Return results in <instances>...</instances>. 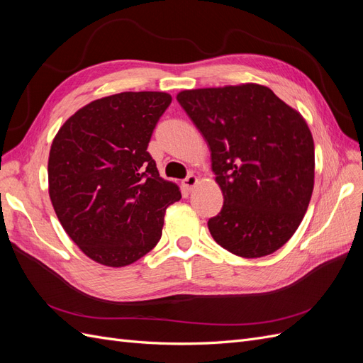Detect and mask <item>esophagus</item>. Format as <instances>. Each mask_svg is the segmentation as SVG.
<instances>
[{
  "label": "esophagus",
  "instance_id": "1",
  "mask_svg": "<svg viewBox=\"0 0 363 363\" xmlns=\"http://www.w3.org/2000/svg\"><path fill=\"white\" fill-rule=\"evenodd\" d=\"M196 183H199V177H196V175H194V174H189L188 177H186V179L182 182L183 188H184L186 191H192V189L195 188Z\"/></svg>",
  "mask_w": 363,
  "mask_h": 363
}]
</instances>
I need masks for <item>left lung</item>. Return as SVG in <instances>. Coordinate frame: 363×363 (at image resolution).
<instances>
[{
  "mask_svg": "<svg viewBox=\"0 0 363 363\" xmlns=\"http://www.w3.org/2000/svg\"><path fill=\"white\" fill-rule=\"evenodd\" d=\"M177 101L211 148L224 195L208 232L236 256L272 255L301 224L313 192L315 147L304 118L256 83L182 91Z\"/></svg>",
  "mask_w": 363,
  "mask_h": 363,
  "instance_id": "left-lung-1",
  "label": "left lung"
}]
</instances>
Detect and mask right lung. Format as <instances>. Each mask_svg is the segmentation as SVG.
I'll return each mask as SVG.
<instances>
[{
    "label": "right lung",
    "instance_id": "obj_1",
    "mask_svg": "<svg viewBox=\"0 0 363 363\" xmlns=\"http://www.w3.org/2000/svg\"><path fill=\"white\" fill-rule=\"evenodd\" d=\"M167 92H121L67 119L48 159V192L62 227L106 267L139 260L162 236L167 207L182 199L147 151Z\"/></svg>",
    "mask_w": 363,
    "mask_h": 363
}]
</instances>
